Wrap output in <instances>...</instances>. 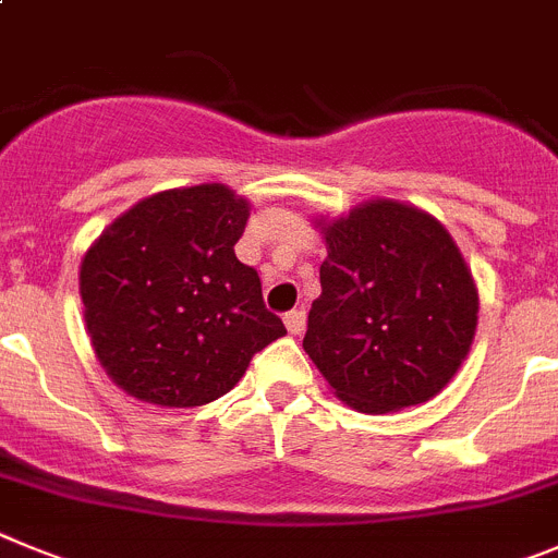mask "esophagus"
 I'll use <instances>...</instances> for the list:
<instances>
[{"label": "esophagus", "mask_w": 558, "mask_h": 558, "mask_svg": "<svg viewBox=\"0 0 558 558\" xmlns=\"http://www.w3.org/2000/svg\"><path fill=\"white\" fill-rule=\"evenodd\" d=\"M289 333H303L306 331V308H292V312L283 317Z\"/></svg>", "instance_id": "1"}]
</instances>
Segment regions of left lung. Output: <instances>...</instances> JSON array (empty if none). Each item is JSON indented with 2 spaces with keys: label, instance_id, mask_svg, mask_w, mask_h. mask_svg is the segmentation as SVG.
<instances>
[{
  "label": "left lung",
  "instance_id": "8db88e82",
  "mask_svg": "<svg viewBox=\"0 0 558 558\" xmlns=\"http://www.w3.org/2000/svg\"><path fill=\"white\" fill-rule=\"evenodd\" d=\"M328 258L303 348L339 399L390 413L438 396L466 360L477 286L447 227L376 198L323 227Z\"/></svg>",
  "mask_w": 558,
  "mask_h": 558
}]
</instances>
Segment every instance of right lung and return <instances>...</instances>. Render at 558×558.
Returning a JSON list of instances; mask_svg holds the SVG:
<instances>
[{
    "label": "right lung",
    "mask_w": 558,
    "mask_h": 558,
    "mask_svg": "<svg viewBox=\"0 0 558 558\" xmlns=\"http://www.w3.org/2000/svg\"><path fill=\"white\" fill-rule=\"evenodd\" d=\"M246 219V198L230 187H177L137 202L86 250V331L125 393L159 407L210 404L283 337L258 272L235 258Z\"/></svg>",
    "instance_id": "right-lung-1"
}]
</instances>
